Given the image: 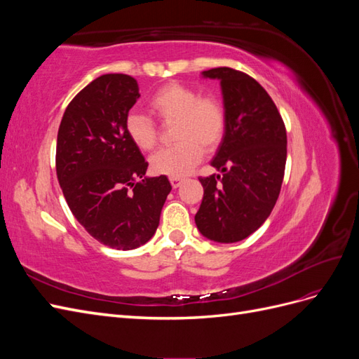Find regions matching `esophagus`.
<instances>
[{
  "label": "esophagus",
  "instance_id": "1",
  "mask_svg": "<svg viewBox=\"0 0 359 359\" xmlns=\"http://www.w3.org/2000/svg\"><path fill=\"white\" fill-rule=\"evenodd\" d=\"M170 184H172V187L173 189H178L181 184H182V178H180V177H172L170 178Z\"/></svg>",
  "mask_w": 359,
  "mask_h": 359
}]
</instances>
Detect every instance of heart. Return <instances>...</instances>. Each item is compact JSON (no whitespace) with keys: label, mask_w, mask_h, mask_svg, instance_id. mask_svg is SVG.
Masks as SVG:
<instances>
[{"label":"heart","mask_w":359,"mask_h":359,"mask_svg":"<svg viewBox=\"0 0 359 359\" xmlns=\"http://www.w3.org/2000/svg\"><path fill=\"white\" fill-rule=\"evenodd\" d=\"M163 123L172 124L177 145L163 148L151 157V169L160 175L184 177L202 160L203 148L211 151L220 145L226 132V109L215 95L199 91L180 82H169L157 90L148 102ZM130 140L142 151L157 144V128L151 118L130 112L126 118Z\"/></svg>","instance_id":"1"}]
</instances>
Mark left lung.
<instances>
[{
	"label": "left lung",
	"mask_w": 359,
	"mask_h": 359,
	"mask_svg": "<svg viewBox=\"0 0 359 359\" xmlns=\"http://www.w3.org/2000/svg\"><path fill=\"white\" fill-rule=\"evenodd\" d=\"M219 79L226 132L211 166L220 175L199 178V232L215 243H238L265 223L285 177L287 137L276 103L252 76L231 67L202 72Z\"/></svg>",
	"instance_id": "obj_1"
}]
</instances>
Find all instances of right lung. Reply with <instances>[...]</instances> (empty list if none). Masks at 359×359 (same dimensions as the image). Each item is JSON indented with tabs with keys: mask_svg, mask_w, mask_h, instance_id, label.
Masks as SVG:
<instances>
[{
	"mask_svg": "<svg viewBox=\"0 0 359 359\" xmlns=\"http://www.w3.org/2000/svg\"><path fill=\"white\" fill-rule=\"evenodd\" d=\"M139 97L132 76L103 74L76 94L58 128L57 177L69 208L93 238L116 250L153 238L172 190L168 177H145L148 161L126 132Z\"/></svg>",
	"mask_w": 359,
	"mask_h": 359,
	"instance_id": "obj_1",
	"label": "right lung"
}]
</instances>
